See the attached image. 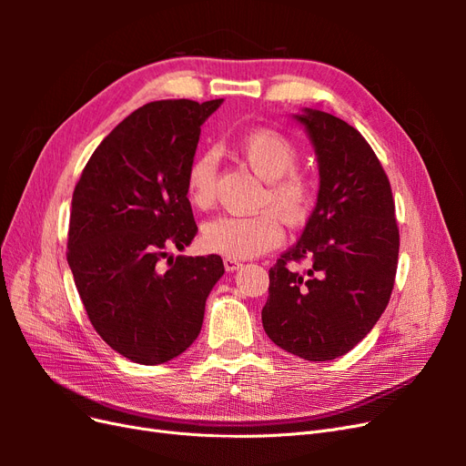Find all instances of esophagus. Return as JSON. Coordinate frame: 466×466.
Returning <instances> with one entry per match:
<instances>
[{
	"label": "esophagus",
	"mask_w": 466,
	"mask_h": 466,
	"mask_svg": "<svg viewBox=\"0 0 466 466\" xmlns=\"http://www.w3.org/2000/svg\"><path fill=\"white\" fill-rule=\"evenodd\" d=\"M223 266H225V270H228V272H235V270H238V268H241V262L235 260V258H225Z\"/></svg>",
	"instance_id": "esophagus-1"
}]
</instances>
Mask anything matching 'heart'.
Masks as SVG:
<instances>
[{"label": "heart", "mask_w": 466, "mask_h": 466, "mask_svg": "<svg viewBox=\"0 0 466 466\" xmlns=\"http://www.w3.org/2000/svg\"><path fill=\"white\" fill-rule=\"evenodd\" d=\"M243 159L262 180L268 182L262 196L264 208H274L289 223L301 221L313 204V185L293 171L298 149L276 130L258 128L243 136ZM218 155L202 151L192 159L187 173L188 198L196 208H208L216 198ZM284 241V228L274 211L257 216H219L204 225L202 245L206 250L228 258H255Z\"/></svg>", "instance_id": "obj_1"}]
</instances>
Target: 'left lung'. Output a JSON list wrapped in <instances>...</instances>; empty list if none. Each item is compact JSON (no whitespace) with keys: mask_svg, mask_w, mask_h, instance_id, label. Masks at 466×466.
<instances>
[{"mask_svg":"<svg viewBox=\"0 0 466 466\" xmlns=\"http://www.w3.org/2000/svg\"><path fill=\"white\" fill-rule=\"evenodd\" d=\"M293 118L315 149L319 194L299 241L268 274L262 327L289 354L329 361L361 342L387 309L399 228L389 178L354 126L317 108ZM301 258L314 262L307 275L287 266Z\"/></svg>","mask_w":466,"mask_h":466,"instance_id":"1","label":"left lung"}]
</instances>
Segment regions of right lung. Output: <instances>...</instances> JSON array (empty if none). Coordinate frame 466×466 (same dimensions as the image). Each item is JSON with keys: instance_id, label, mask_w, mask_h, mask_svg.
Here are the masks:
<instances>
[{"instance_id": "add662e5", "label": "right lung", "mask_w": 466, "mask_h": 466, "mask_svg": "<svg viewBox=\"0 0 466 466\" xmlns=\"http://www.w3.org/2000/svg\"><path fill=\"white\" fill-rule=\"evenodd\" d=\"M221 103L137 108L95 149L74 190L67 264L76 288L98 336L136 363L171 361L198 338L208 295L225 272L218 255L159 264L198 231L187 173L200 126Z\"/></svg>"}]
</instances>
